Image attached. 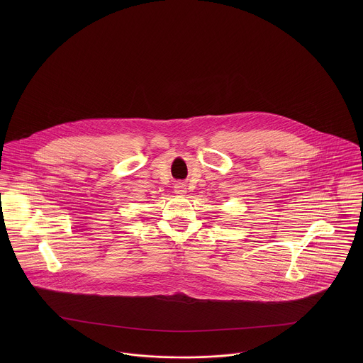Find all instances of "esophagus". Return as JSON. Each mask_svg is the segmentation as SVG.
Instances as JSON below:
<instances>
[{"label":"esophagus","mask_w":363,"mask_h":363,"mask_svg":"<svg viewBox=\"0 0 363 363\" xmlns=\"http://www.w3.org/2000/svg\"><path fill=\"white\" fill-rule=\"evenodd\" d=\"M186 191H187V189H186V184H184V183H176V184H174V193H176V194L183 196V194H186Z\"/></svg>","instance_id":"1"}]
</instances>
